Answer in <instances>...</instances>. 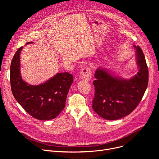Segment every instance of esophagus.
<instances>
[{"mask_svg": "<svg viewBox=\"0 0 159 159\" xmlns=\"http://www.w3.org/2000/svg\"><path fill=\"white\" fill-rule=\"evenodd\" d=\"M80 76L82 79H85L87 81L90 80L92 78V72L89 67L86 66L81 70Z\"/></svg>", "mask_w": 159, "mask_h": 159, "instance_id": "34e87169", "label": "esophagus"}]
</instances>
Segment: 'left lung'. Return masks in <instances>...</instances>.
Listing matches in <instances>:
<instances>
[{
  "label": "left lung",
  "mask_w": 159,
  "mask_h": 159,
  "mask_svg": "<svg viewBox=\"0 0 159 159\" xmlns=\"http://www.w3.org/2000/svg\"><path fill=\"white\" fill-rule=\"evenodd\" d=\"M134 47L139 71L133 77L121 79L102 69H98L95 72L92 107L104 119L116 120L129 115L145 94L148 82V66L141 48L134 45Z\"/></svg>",
  "instance_id": "left-lung-1"
}]
</instances>
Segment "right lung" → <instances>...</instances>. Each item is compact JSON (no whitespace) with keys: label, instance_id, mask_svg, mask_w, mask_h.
<instances>
[{"label":"right lung","instance_id":"right-lung-1","mask_svg":"<svg viewBox=\"0 0 159 159\" xmlns=\"http://www.w3.org/2000/svg\"><path fill=\"white\" fill-rule=\"evenodd\" d=\"M33 43L28 42L26 44ZM22 47L14 54L10 69L12 94L17 102L33 118L39 120L55 118L63 109L68 93L73 82L72 74L58 73L46 82L30 85L22 80L20 72V53Z\"/></svg>","mask_w":159,"mask_h":159}]
</instances>
